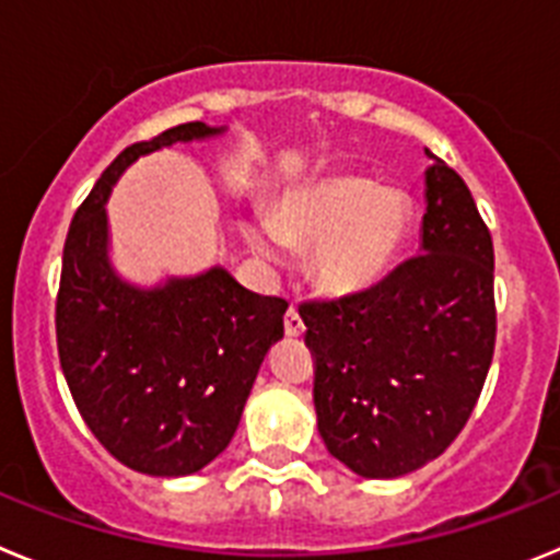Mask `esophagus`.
<instances>
[{
    "label": "esophagus",
    "mask_w": 560,
    "mask_h": 560,
    "mask_svg": "<svg viewBox=\"0 0 560 560\" xmlns=\"http://www.w3.org/2000/svg\"><path fill=\"white\" fill-rule=\"evenodd\" d=\"M283 325H285V336H303V330H305L303 316H300V311H296L294 305H291V308L285 311Z\"/></svg>",
    "instance_id": "obj_1"
}]
</instances>
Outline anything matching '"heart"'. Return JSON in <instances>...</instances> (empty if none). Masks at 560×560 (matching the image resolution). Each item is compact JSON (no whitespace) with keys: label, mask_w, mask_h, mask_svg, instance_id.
Segmentation results:
<instances>
[{"label":"heart","mask_w":560,"mask_h":560,"mask_svg":"<svg viewBox=\"0 0 560 560\" xmlns=\"http://www.w3.org/2000/svg\"><path fill=\"white\" fill-rule=\"evenodd\" d=\"M269 226H246L260 255L275 252V237L314 252V277L334 294L368 289L393 266L409 212L404 199L361 176H330L285 196L269 212Z\"/></svg>","instance_id":"obj_1"}]
</instances>
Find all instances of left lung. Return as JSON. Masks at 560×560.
I'll use <instances>...</instances> for the list:
<instances>
[{
  "instance_id": "obj_1",
  "label": "left lung",
  "mask_w": 560,
  "mask_h": 560,
  "mask_svg": "<svg viewBox=\"0 0 560 560\" xmlns=\"http://www.w3.org/2000/svg\"><path fill=\"white\" fill-rule=\"evenodd\" d=\"M429 160L418 255L359 294L300 308L319 434L368 479L409 474L452 446L497 345L491 230L459 173Z\"/></svg>"
}]
</instances>
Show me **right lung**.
<instances>
[{
    "instance_id": "right-lung-1",
    "label": "right lung",
    "mask_w": 560,
    "mask_h": 560,
    "mask_svg": "<svg viewBox=\"0 0 560 560\" xmlns=\"http://www.w3.org/2000/svg\"><path fill=\"white\" fill-rule=\"evenodd\" d=\"M219 131L182 122L128 145L78 207L63 244L56 296L63 378L101 446L151 477L196 474L230 446L264 355L283 339L289 303L237 285L224 269L140 291L106 260L103 205L122 167Z\"/></svg>"
}]
</instances>
